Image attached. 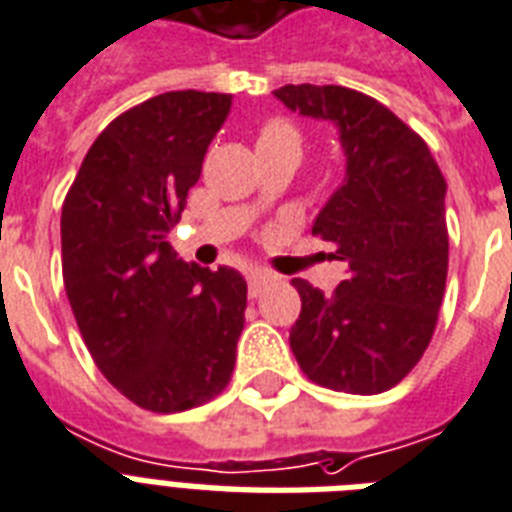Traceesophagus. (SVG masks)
<instances>
[{
	"label": "esophagus",
	"mask_w": 512,
	"mask_h": 512,
	"mask_svg": "<svg viewBox=\"0 0 512 512\" xmlns=\"http://www.w3.org/2000/svg\"><path fill=\"white\" fill-rule=\"evenodd\" d=\"M269 282H272V277H267V275H251V277H248V296L259 298L261 293H264V288H267Z\"/></svg>",
	"instance_id": "1"
}]
</instances>
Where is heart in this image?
<instances>
[{
	"label": "heart",
	"mask_w": 512,
	"mask_h": 512,
	"mask_svg": "<svg viewBox=\"0 0 512 512\" xmlns=\"http://www.w3.org/2000/svg\"><path fill=\"white\" fill-rule=\"evenodd\" d=\"M298 132L296 126L288 124V121H282V118H272L267 124L259 129V137H256V147L259 150H296L298 153Z\"/></svg>",
	"instance_id": "b5f03b06"
}]
</instances>
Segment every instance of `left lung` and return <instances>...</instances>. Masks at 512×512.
Instances as JSON below:
<instances>
[{"mask_svg":"<svg viewBox=\"0 0 512 512\" xmlns=\"http://www.w3.org/2000/svg\"><path fill=\"white\" fill-rule=\"evenodd\" d=\"M275 97L330 121L346 177L314 219L346 280L325 296L296 277L301 314L290 349L306 378L346 394H380L418 365L447 285V182L431 150L386 105L346 87L285 84Z\"/></svg>","mask_w":512,"mask_h":512,"instance_id":"left-lung-1","label":"left lung"}]
</instances>
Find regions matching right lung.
Masks as SVG:
<instances>
[{"mask_svg": "<svg viewBox=\"0 0 512 512\" xmlns=\"http://www.w3.org/2000/svg\"><path fill=\"white\" fill-rule=\"evenodd\" d=\"M232 94L166 92L113 118L65 195L63 280L94 365L150 412L214 399L235 370L248 285L187 264L169 232Z\"/></svg>", "mask_w": 512, "mask_h": 512, "instance_id": "right-lung-1", "label": "right lung"}]
</instances>
